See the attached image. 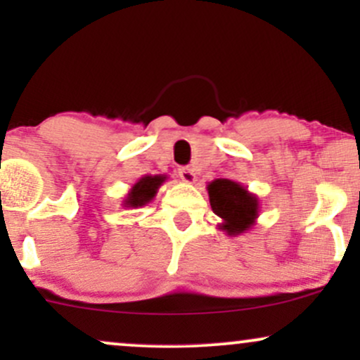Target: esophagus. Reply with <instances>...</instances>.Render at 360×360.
Segmentation results:
<instances>
[{
  "instance_id": "1",
  "label": "esophagus",
  "mask_w": 360,
  "mask_h": 360,
  "mask_svg": "<svg viewBox=\"0 0 360 360\" xmlns=\"http://www.w3.org/2000/svg\"><path fill=\"white\" fill-rule=\"evenodd\" d=\"M179 177L184 181V183L193 184L196 181V172L191 167H181L179 169Z\"/></svg>"
}]
</instances>
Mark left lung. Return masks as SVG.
<instances>
[{
    "mask_svg": "<svg viewBox=\"0 0 360 360\" xmlns=\"http://www.w3.org/2000/svg\"><path fill=\"white\" fill-rule=\"evenodd\" d=\"M213 213L221 218L218 229L230 237L247 233L259 218V198L232 179H214L206 186Z\"/></svg>",
    "mask_w": 360,
    "mask_h": 360,
    "instance_id": "8db88e82",
    "label": "left lung"
}]
</instances>
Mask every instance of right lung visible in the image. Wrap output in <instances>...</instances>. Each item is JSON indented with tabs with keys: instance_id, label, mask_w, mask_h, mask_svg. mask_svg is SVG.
I'll return each instance as SVG.
<instances>
[{
	"instance_id": "obj_1",
	"label": "right lung",
	"mask_w": 360,
	"mask_h": 360,
	"mask_svg": "<svg viewBox=\"0 0 360 360\" xmlns=\"http://www.w3.org/2000/svg\"><path fill=\"white\" fill-rule=\"evenodd\" d=\"M167 181V176L155 174V176H143L130 188L127 193L125 200H123V206L125 208H142L147 203H150L155 198L159 188Z\"/></svg>"
}]
</instances>
